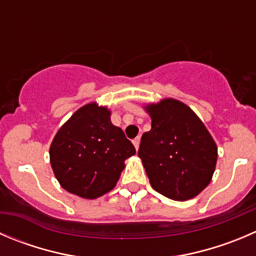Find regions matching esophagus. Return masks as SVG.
I'll return each mask as SVG.
<instances>
[{
    "instance_id": "obj_1",
    "label": "esophagus",
    "mask_w": 256,
    "mask_h": 256,
    "mask_svg": "<svg viewBox=\"0 0 256 256\" xmlns=\"http://www.w3.org/2000/svg\"><path fill=\"white\" fill-rule=\"evenodd\" d=\"M132 144H134V146H135V148H136V150H138V146H140V138H134V140H132Z\"/></svg>"
}]
</instances>
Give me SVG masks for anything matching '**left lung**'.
I'll use <instances>...</instances> for the list:
<instances>
[{
    "instance_id": "8db88e82",
    "label": "left lung",
    "mask_w": 256,
    "mask_h": 256,
    "mask_svg": "<svg viewBox=\"0 0 256 256\" xmlns=\"http://www.w3.org/2000/svg\"><path fill=\"white\" fill-rule=\"evenodd\" d=\"M144 108L151 118V130L141 138L138 158L152 188L176 202L198 196L216 166L212 136L196 114L175 98Z\"/></svg>"
}]
</instances>
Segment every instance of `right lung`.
Here are the masks:
<instances>
[{"instance_id":"obj_1","label":"right lung","mask_w":256,"mask_h":256,"mask_svg":"<svg viewBox=\"0 0 256 256\" xmlns=\"http://www.w3.org/2000/svg\"><path fill=\"white\" fill-rule=\"evenodd\" d=\"M106 106L90 102L60 128L50 146V162L62 188L96 199L115 188L125 160L136 150Z\"/></svg>"}]
</instances>
